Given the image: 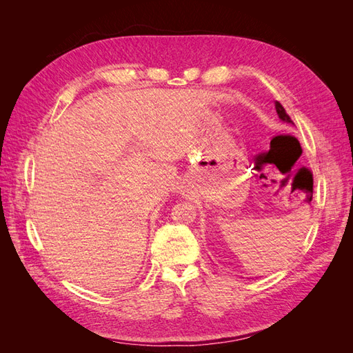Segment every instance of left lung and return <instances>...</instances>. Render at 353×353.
<instances>
[{
	"mask_svg": "<svg viewBox=\"0 0 353 353\" xmlns=\"http://www.w3.org/2000/svg\"><path fill=\"white\" fill-rule=\"evenodd\" d=\"M275 109H276V114H279V117H280L283 122H287V123H292L293 125V121L290 119V116L287 114V112L284 110V108L279 101H275Z\"/></svg>",
	"mask_w": 353,
	"mask_h": 353,
	"instance_id": "left-lung-1",
	"label": "left lung"
}]
</instances>
